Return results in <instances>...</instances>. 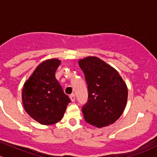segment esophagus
<instances>
[{
	"instance_id": "obj_1",
	"label": "esophagus",
	"mask_w": 157,
	"mask_h": 157,
	"mask_svg": "<svg viewBox=\"0 0 157 157\" xmlns=\"http://www.w3.org/2000/svg\"><path fill=\"white\" fill-rule=\"evenodd\" d=\"M70 100H71L73 102L75 101V94H71L70 95Z\"/></svg>"
}]
</instances>
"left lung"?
<instances>
[{
  "instance_id": "8db88e82",
  "label": "left lung",
  "mask_w": 157,
  "mask_h": 157,
  "mask_svg": "<svg viewBox=\"0 0 157 157\" xmlns=\"http://www.w3.org/2000/svg\"><path fill=\"white\" fill-rule=\"evenodd\" d=\"M79 66L88 91L87 103L82 107L84 119L98 128L113 124L126 105V84L117 70L98 57L80 59Z\"/></svg>"
}]
</instances>
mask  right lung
<instances>
[{"label": "right lung", "mask_w": 157, "mask_h": 157, "mask_svg": "<svg viewBox=\"0 0 157 157\" xmlns=\"http://www.w3.org/2000/svg\"><path fill=\"white\" fill-rule=\"evenodd\" d=\"M60 63L57 59L42 62L23 87L25 109L42 125H52L60 121L71 101L56 78V71Z\"/></svg>", "instance_id": "1"}]
</instances>
